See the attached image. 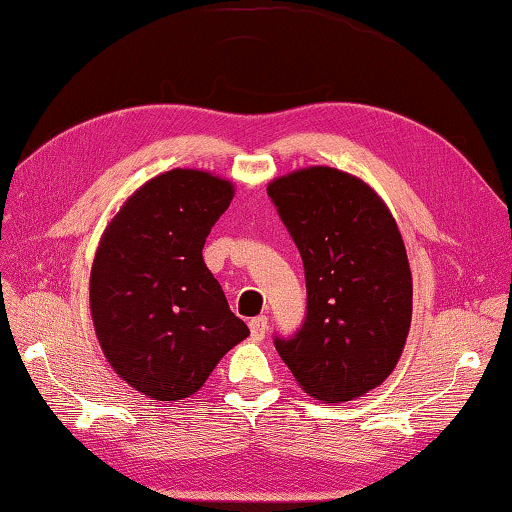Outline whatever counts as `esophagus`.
<instances>
[{
  "mask_svg": "<svg viewBox=\"0 0 512 512\" xmlns=\"http://www.w3.org/2000/svg\"><path fill=\"white\" fill-rule=\"evenodd\" d=\"M249 333L254 339H263L267 333V317H254L249 321Z\"/></svg>",
  "mask_w": 512,
  "mask_h": 512,
  "instance_id": "34e87169",
  "label": "esophagus"
}]
</instances>
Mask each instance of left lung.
<instances>
[{
    "label": "left lung",
    "mask_w": 512,
    "mask_h": 512,
    "mask_svg": "<svg viewBox=\"0 0 512 512\" xmlns=\"http://www.w3.org/2000/svg\"><path fill=\"white\" fill-rule=\"evenodd\" d=\"M267 195L306 270L308 310L292 337H274L301 389L326 402L364 396L389 378L411 326V270L387 204L337 168L274 179Z\"/></svg>",
    "instance_id": "1"
}]
</instances>
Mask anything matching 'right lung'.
<instances>
[{
    "label": "right lung",
    "instance_id": "1",
    "mask_svg": "<svg viewBox=\"0 0 512 512\" xmlns=\"http://www.w3.org/2000/svg\"><path fill=\"white\" fill-rule=\"evenodd\" d=\"M233 184L204 170L152 177L107 224L89 279L103 353L152 400H184L249 335L229 310L202 249L229 209Z\"/></svg>",
    "mask_w": 512,
    "mask_h": 512
}]
</instances>
